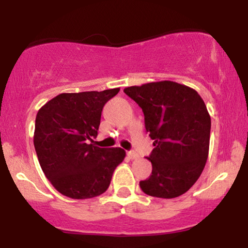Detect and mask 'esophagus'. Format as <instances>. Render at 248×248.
I'll return each mask as SVG.
<instances>
[{
  "label": "esophagus",
  "mask_w": 248,
  "mask_h": 248,
  "mask_svg": "<svg viewBox=\"0 0 248 248\" xmlns=\"http://www.w3.org/2000/svg\"><path fill=\"white\" fill-rule=\"evenodd\" d=\"M127 156L129 158H132V160H135V158L139 157L138 154H136L135 152H133V150H130V152H127Z\"/></svg>",
  "instance_id": "34e87169"
}]
</instances>
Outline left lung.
Returning a JSON list of instances; mask_svg holds the SVG:
<instances>
[{"mask_svg": "<svg viewBox=\"0 0 248 248\" xmlns=\"http://www.w3.org/2000/svg\"><path fill=\"white\" fill-rule=\"evenodd\" d=\"M124 92L142 108L154 149L153 171L140 182L153 197L175 198L199 178L209 155L211 118L201 95L175 81L130 86Z\"/></svg>", "mask_w": 248, "mask_h": 248, "instance_id": "1", "label": "left lung"}]
</instances>
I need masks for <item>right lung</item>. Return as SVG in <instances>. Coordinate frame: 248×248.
I'll return each mask as SVG.
<instances>
[{
	"mask_svg": "<svg viewBox=\"0 0 248 248\" xmlns=\"http://www.w3.org/2000/svg\"><path fill=\"white\" fill-rule=\"evenodd\" d=\"M119 91L62 93L37 113L33 135L37 157L44 175L62 195L93 198L109 186L126 152L99 148L93 139L98 135L102 108Z\"/></svg>",
	"mask_w": 248,
	"mask_h": 248,
	"instance_id": "right-lung-1",
	"label": "right lung"
}]
</instances>
